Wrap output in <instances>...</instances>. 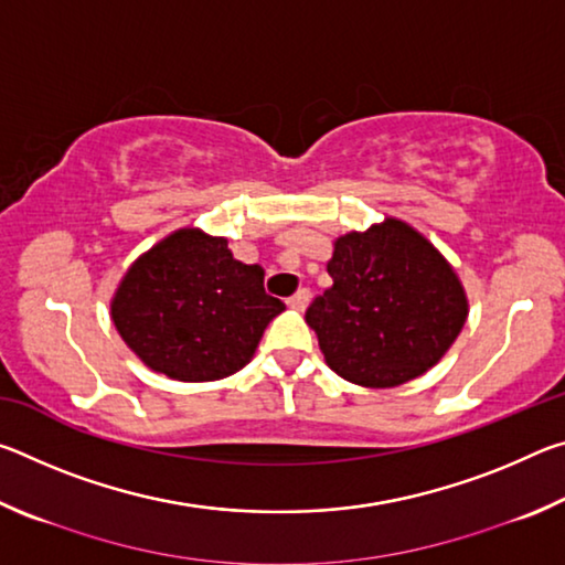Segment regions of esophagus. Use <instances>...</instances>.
I'll return each instance as SVG.
<instances>
[{
    "instance_id": "1",
    "label": "esophagus",
    "mask_w": 565,
    "mask_h": 565,
    "mask_svg": "<svg viewBox=\"0 0 565 565\" xmlns=\"http://www.w3.org/2000/svg\"><path fill=\"white\" fill-rule=\"evenodd\" d=\"M309 301H311V291L309 289H299L286 303H289L291 309H296V311H303L306 306H309Z\"/></svg>"
}]
</instances>
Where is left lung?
<instances>
[{"label": "left lung", "instance_id": "obj_1", "mask_svg": "<svg viewBox=\"0 0 565 565\" xmlns=\"http://www.w3.org/2000/svg\"><path fill=\"white\" fill-rule=\"evenodd\" d=\"M331 286L306 309L329 369L366 388L424 376L454 347L468 296L446 256L396 216L333 242Z\"/></svg>", "mask_w": 565, "mask_h": 565}]
</instances>
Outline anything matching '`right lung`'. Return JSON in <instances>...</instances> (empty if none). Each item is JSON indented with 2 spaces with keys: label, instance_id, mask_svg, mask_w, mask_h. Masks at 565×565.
<instances>
[{
  "label": "right lung",
  "instance_id": "right-lung-1",
  "mask_svg": "<svg viewBox=\"0 0 565 565\" xmlns=\"http://www.w3.org/2000/svg\"><path fill=\"white\" fill-rule=\"evenodd\" d=\"M111 321L145 366L186 384L236 374L286 306L264 291L259 264L224 236L184 226L134 262L111 296Z\"/></svg>",
  "mask_w": 565,
  "mask_h": 565
}]
</instances>
